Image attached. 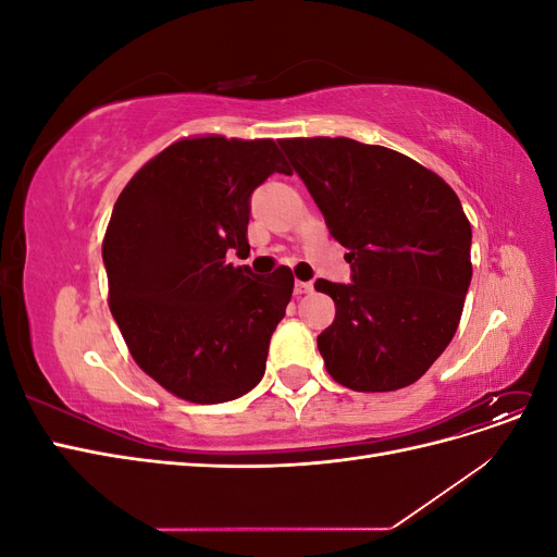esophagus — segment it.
<instances>
[{"mask_svg": "<svg viewBox=\"0 0 557 557\" xmlns=\"http://www.w3.org/2000/svg\"><path fill=\"white\" fill-rule=\"evenodd\" d=\"M313 290V283L311 281H297L295 283V295H307Z\"/></svg>", "mask_w": 557, "mask_h": 557, "instance_id": "1", "label": "esophagus"}]
</instances>
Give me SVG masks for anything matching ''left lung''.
<instances>
[{"label": "left lung", "instance_id": "1", "mask_svg": "<svg viewBox=\"0 0 557 557\" xmlns=\"http://www.w3.org/2000/svg\"><path fill=\"white\" fill-rule=\"evenodd\" d=\"M350 283L315 281L334 299L318 334L330 376L356 393H391L423 376L458 330L471 281V225L450 185L383 146L346 137L281 139Z\"/></svg>", "mask_w": 557, "mask_h": 557}]
</instances>
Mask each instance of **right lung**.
<instances>
[{"label":"right lung","mask_w":557,"mask_h":557,"mask_svg":"<svg viewBox=\"0 0 557 557\" xmlns=\"http://www.w3.org/2000/svg\"><path fill=\"white\" fill-rule=\"evenodd\" d=\"M290 174L272 139H181L117 197L104 234L109 307L144 372L172 395L221 404L264 376L293 272L258 276L227 250L248 248L250 195Z\"/></svg>","instance_id":"1"}]
</instances>
